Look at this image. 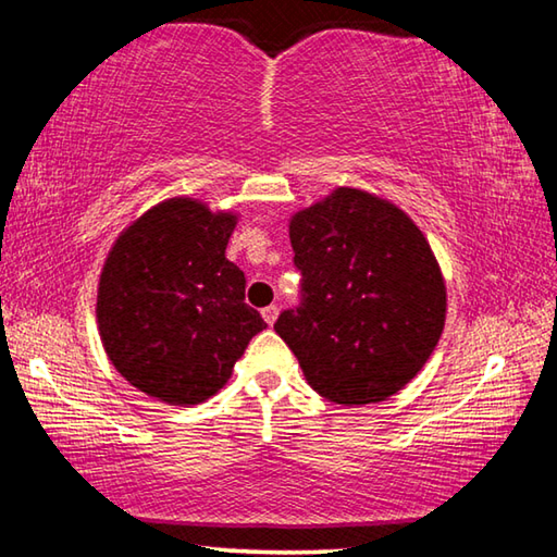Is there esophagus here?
Wrapping results in <instances>:
<instances>
[{
	"label": "esophagus",
	"mask_w": 557,
	"mask_h": 557,
	"mask_svg": "<svg viewBox=\"0 0 557 557\" xmlns=\"http://www.w3.org/2000/svg\"><path fill=\"white\" fill-rule=\"evenodd\" d=\"M277 314H280V307H277V305H270V307L262 309V319H265V322H268L270 326L277 322Z\"/></svg>",
	"instance_id": "esophagus-1"
}]
</instances>
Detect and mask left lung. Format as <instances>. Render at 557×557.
<instances>
[{
    "instance_id": "obj_1",
    "label": "left lung",
    "mask_w": 557,
    "mask_h": 557,
    "mask_svg": "<svg viewBox=\"0 0 557 557\" xmlns=\"http://www.w3.org/2000/svg\"><path fill=\"white\" fill-rule=\"evenodd\" d=\"M301 305L275 322L307 383L338 405L391 398L422 371L445 329L435 252L398 206L338 186L289 219Z\"/></svg>"
}]
</instances>
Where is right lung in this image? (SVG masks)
<instances>
[{"mask_svg":"<svg viewBox=\"0 0 557 557\" xmlns=\"http://www.w3.org/2000/svg\"><path fill=\"white\" fill-rule=\"evenodd\" d=\"M238 223L174 196L117 235L98 282V332L110 363L166 405H199L228 383L268 324L245 305L243 270L225 258Z\"/></svg>","mask_w":557,"mask_h":557,"instance_id":"add662e5","label":"right lung"}]
</instances>
